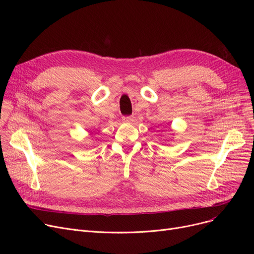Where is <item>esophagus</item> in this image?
<instances>
[{
  "mask_svg": "<svg viewBox=\"0 0 254 254\" xmlns=\"http://www.w3.org/2000/svg\"><path fill=\"white\" fill-rule=\"evenodd\" d=\"M124 120L126 123H130V122H132V120H134V117H132V116H126V117H124Z\"/></svg>",
  "mask_w": 254,
  "mask_h": 254,
  "instance_id": "esophagus-1",
  "label": "esophagus"
}]
</instances>
